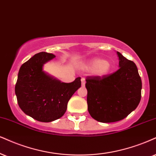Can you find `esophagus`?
<instances>
[{
    "label": "esophagus",
    "mask_w": 156,
    "mask_h": 156,
    "mask_svg": "<svg viewBox=\"0 0 156 156\" xmlns=\"http://www.w3.org/2000/svg\"><path fill=\"white\" fill-rule=\"evenodd\" d=\"M81 82H82V86H85V80L84 78L81 79Z\"/></svg>",
    "instance_id": "1"
}]
</instances>
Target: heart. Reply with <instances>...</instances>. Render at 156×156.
<instances>
[{"label":"heart","instance_id":"1","mask_svg":"<svg viewBox=\"0 0 156 156\" xmlns=\"http://www.w3.org/2000/svg\"><path fill=\"white\" fill-rule=\"evenodd\" d=\"M112 65L107 59H100L99 58H93L82 63L80 69L83 72H92L94 76L103 77L110 73Z\"/></svg>","mask_w":156,"mask_h":156}]
</instances>
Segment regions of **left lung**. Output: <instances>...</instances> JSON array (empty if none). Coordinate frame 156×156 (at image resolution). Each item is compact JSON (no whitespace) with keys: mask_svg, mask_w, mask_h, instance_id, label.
Masks as SVG:
<instances>
[{"mask_svg":"<svg viewBox=\"0 0 156 156\" xmlns=\"http://www.w3.org/2000/svg\"><path fill=\"white\" fill-rule=\"evenodd\" d=\"M119 69L103 77H87V109L103 123L118 122L134 111L141 99L142 81L137 66L116 52Z\"/></svg>","mask_w":156,"mask_h":156,"instance_id":"left-lung-1","label":"left lung"}]
</instances>
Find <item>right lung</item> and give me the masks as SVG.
I'll return each mask as SVG.
<instances>
[{"mask_svg": "<svg viewBox=\"0 0 156 156\" xmlns=\"http://www.w3.org/2000/svg\"><path fill=\"white\" fill-rule=\"evenodd\" d=\"M55 57L46 52L34 55L20 67L15 86L20 108L41 122H51L63 116L69 101L81 87L80 77L65 83L43 71L44 64Z\"/></svg>", "mask_w": 156, "mask_h": 156, "instance_id": "right-lung-1", "label": "right lung"}]
</instances>
